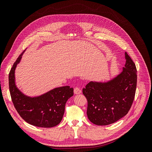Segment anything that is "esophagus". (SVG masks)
<instances>
[{
	"instance_id": "1",
	"label": "esophagus",
	"mask_w": 152,
	"mask_h": 152,
	"mask_svg": "<svg viewBox=\"0 0 152 152\" xmlns=\"http://www.w3.org/2000/svg\"><path fill=\"white\" fill-rule=\"evenodd\" d=\"M81 93V90L79 88V87H75L74 88V93L75 94H80Z\"/></svg>"
}]
</instances>
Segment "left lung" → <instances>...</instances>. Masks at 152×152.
Returning <instances> with one entry per match:
<instances>
[{"label": "left lung", "instance_id": "left-lung-1", "mask_svg": "<svg viewBox=\"0 0 152 152\" xmlns=\"http://www.w3.org/2000/svg\"><path fill=\"white\" fill-rule=\"evenodd\" d=\"M123 70L105 83L90 82L82 89L87 101V115L95 125L107 126L121 119L131 107L135 97L137 70L127 53Z\"/></svg>", "mask_w": 152, "mask_h": 152}]
</instances>
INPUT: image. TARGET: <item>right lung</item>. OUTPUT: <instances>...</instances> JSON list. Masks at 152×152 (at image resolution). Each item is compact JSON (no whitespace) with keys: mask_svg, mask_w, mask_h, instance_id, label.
Here are the masks:
<instances>
[{"mask_svg":"<svg viewBox=\"0 0 152 152\" xmlns=\"http://www.w3.org/2000/svg\"><path fill=\"white\" fill-rule=\"evenodd\" d=\"M23 53L16 59L9 73V87L12 102L18 113L25 121L41 127H52L61 121L67 100L73 95L70 86L55 88L37 98L25 96L15 85V71Z\"/></svg>","mask_w":152,"mask_h":152,"instance_id":"right-lung-1","label":"right lung"}]
</instances>
